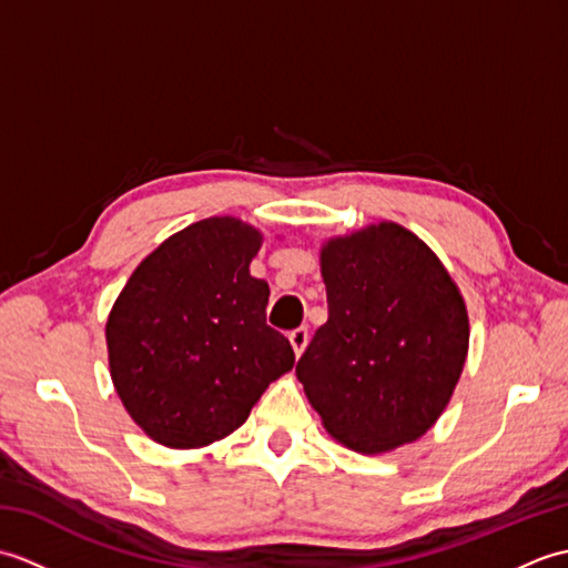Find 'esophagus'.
I'll use <instances>...</instances> for the list:
<instances>
[{"instance_id": "34e87169", "label": "esophagus", "mask_w": 568, "mask_h": 568, "mask_svg": "<svg viewBox=\"0 0 568 568\" xmlns=\"http://www.w3.org/2000/svg\"><path fill=\"white\" fill-rule=\"evenodd\" d=\"M287 339H291V344H293V352H295V356H303L305 346H307V342H310V332H307V327L293 329L291 334H287Z\"/></svg>"}]
</instances>
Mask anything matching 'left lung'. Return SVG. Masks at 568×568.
<instances>
[{
	"instance_id": "left-lung-1",
	"label": "left lung",
	"mask_w": 568,
	"mask_h": 568,
	"mask_svg": "<svg viewBox=\"0 0 568 568\" xmlns=\"http://www.w3.org/2000/svg\"><path fill=\"white\" fill-rule=\"evenodd\" d=\"M320 265L329 320L295 366L310 405L358 454L419 439L449 405L468 354L454 277L395 222L329 239Z\"/></svg>"
}]
</instances>
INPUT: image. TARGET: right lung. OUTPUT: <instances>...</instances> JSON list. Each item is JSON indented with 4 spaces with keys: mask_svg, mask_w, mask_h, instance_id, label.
I'll list each match as a JSON object with an SVG mask.
<instances>
[{
    "mask_svg": "<svg viewBox=\"0 0 568 568\" xmlns=\"http://www.w3.org/2000/svg\"><path fill=\"white\" fill-rule=\"evenodd\" d=\"M256 226L210 216L168 236L131 273L106 320L116 395L153 442L200 449L244 425L295 366L265 324L268 283L248 273Z\"/></svg>",
    "mask_w": 568,
    "mask_h": 568,
    "instance_id": "obj_1",
    "label": "right lung"
}]
</instances>
